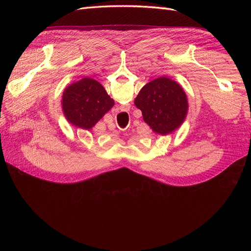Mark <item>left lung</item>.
<instances>
[{
	"label": "left lung",
	"mask_w": 251,
	"mask_h": 251,
	"mask_svg": "<svg viewBox=\"0 0 251 251\" xmlns=\"http://www.w3.org/2000/svg\"><path fill=\"white\" fill-rule=\"evenodd\" d=\"M135 105L142 112L143 120L155 133L168 135L183 124L188 110L186 94L178 82L165 76L144 86Z\"/></svg>",
	"instance_id": "left-lung-1"
}]
</instances>
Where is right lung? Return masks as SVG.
<instances>
[{"mask_svg":"<svg viewBox=\"0 0 251 251\" xmlns=\"http://www.w3.org/2000/svg\"><path fill=\"white\" fill-rule=\"evenodd\" d=\"M114 105V100L97 80L83 77L68 86L62 100L64 115L74 126L91 130Z\"/></svg>","mask_w":251,"mask_h":251,"instance_id":"right-lung-1","label":"right lung"}]
</instances>
